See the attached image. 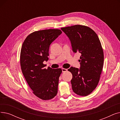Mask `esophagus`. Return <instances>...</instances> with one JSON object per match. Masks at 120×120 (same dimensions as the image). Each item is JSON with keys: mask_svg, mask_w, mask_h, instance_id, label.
Returning a JSON list of instances; mask_svg holds the SVG:
<instances>
[{"mask_svg": "<svg viewBox=\"0 0 120 120\" xmlns=\"http://www.w3.org/2000/svg\"><path fill=\"white\" fill-rule=\"evenodd\" d=\"M62 71L63 72H66V71H68V70H67V69H66V68H62Z\"/></svg>", "mask_w": 120, "mask_h": 120, "instance_id": "1", "label": "esophagus"}]
</instances>
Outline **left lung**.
<instances>
[{
	"label": "left lung",
	"instance_id": "obj_1",
	"mask_svg": "<svg viewBox=\"0 0 120 120\" xmlns=\"http://www.w3.org/2000/svg\"><path fill=\"white\" fill-rule=\"evenodd\" d=\"M61 29L70 39L73 52L81 54L80 68L71 67L68 70L72 75V90L79 95L86 96L96 87L102 71L101 44L95 31L88 27L77 25Z\"/></svg>",
	"mask_w": 120,
	"mask_h": 120
}]
</instances>
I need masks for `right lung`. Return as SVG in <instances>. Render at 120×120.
<instances>
[{"label": "right lung", "mask_w": 120, "mask_h": 120, "mask_svg": "<svg viewBox=\"0 0 120 120\" xmlns=\"http://www.w3.org/2000/svg\"><path fill=\"white\" fill-rule=\"evenodd\" d=\"M62 33L58 29L34 31L22 44L20 53L22 73L34 94L44 100L52 99L57 93L62 70L46 68L43 62L48 60L49 46Z\"/></svg>", "instance_id": "right-lung-1"}]
</instances>
